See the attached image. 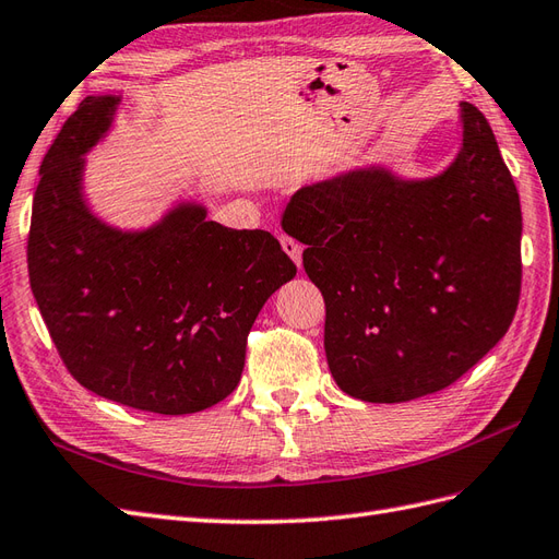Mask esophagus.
Instances as JSON below:
<instances>
[{
  "instance_id": "esophagus-1",
  "label": "esophagus",
  "mask_w": 559,
  "mask_h": 559,
  "mask_svg": "<svg viewBox=\"0 0 559 559\" xmlns=\"http://www.w3.org/2000/svg\"><path fill=\"white\" fill-rule=\"evenodd\" d=\"M278 238H281V246H283L285 254H288L297 266H302V246H299V242H297L295 238L285 236V234H281Z\"/></svg>"
}]
</instances>
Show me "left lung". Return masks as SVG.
I'll return each instance as SVG.
<instances>
[{"mask_svg":"<svg viewBox=\"0 0 559 559\" xmlns=\"http://www.w3.org/2000/svg\"><path fill=\"white\" fill-rule=\"evenodd\" d=\"M463 110L443 175L349 171L297 191L281 226L325 302L323 347L342 392L370 404L435 394L508 333L522 288V210L489 122Z\"/></svg>","mask_w":559,"mask_h":559,"instance_id":"1","label":"left lung"}]
</instances>
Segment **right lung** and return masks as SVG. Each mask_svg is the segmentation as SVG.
<instances>
[{
    "instance_id": "right-lung-1",
    "label": "right lung",
    "mask_w": 559,
    "mask_h": 559,
    "mask_svg": "<svg viewBox=\"0 0 559 559\" xmlns=\"http://www.w3.org/2000/svg\"><path fill=\"white\" fill-rule=\"evenodd\" d=\"M116 96H87L39 165L27 274L68 373L139 411L183 416L231 394L250 328L297 266L262 228L236 231L181 205L143 234L96 222L80 193L82 153Z\"/></svg>"
}]
</instances>
